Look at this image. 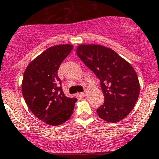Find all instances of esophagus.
<instances>
[{"label":"esophagus","mask_w":159,"mask_h":159,"mask_svg":"<svg viewBox=\"0 0 159 159\" xmlns=\"http://www.w3.org/2000/svg\"><path fill=\"white\" fill-rule=\"evenodd\" d=\"M80 94H81V96H82V97H84V96H86L87 94H86V91H84V92H81Z\"/></svg>","instance_id":"34e87169"}]
</instances>
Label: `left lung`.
Listing matches in <instances>:
<instances>
[{
  "mask_svg": "<svg viewBox=\"0 0 159 159\" xmlns=\"http://www.w3.org/2000/svg\"><path fill=\"white\" fill-rule=\"evenodd\" d=\"M77 54L100 80L105 102L98 115L108 122H118L134 108L140 92L139 78L131 65L115 51L98 44H81Z\"/></svg>",
  "mask_w": 159,
  "mask_h": 159,
  "instance_id": "1",
  "label": "left lung"
}]
</instances>
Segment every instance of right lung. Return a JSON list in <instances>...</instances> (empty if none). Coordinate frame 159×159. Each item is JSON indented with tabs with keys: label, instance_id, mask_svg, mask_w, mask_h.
<instances>
[{
	"label": "right lung",
	"instance_id": "right-lung-1",
	"mask_svg": "<svg viewBox=\"0 0 159 159\" xmlns=\"http://www.w3.org/2000/svg\"><path fill=\"white\" fill-rule=\"evenodd\" d=\"M73 46L60 44L41 53L27 67L22 81V94L32 113L41 121L58 125L70 118L77 98L65 95L57 76L59 67Z\"/></svg>",
	"mask_w": 159,
	"mask_h": 159
}]
</instances>
